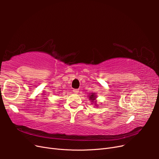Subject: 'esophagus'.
Returning <instances> with one entry per match:
<instances>
[{"label":"esophagus","mask_w":159,"mask_h":159,"mask_svg":"<svg viewBox=\"0 0 159 159\" xmlns=\"http://www.w3.org/2000/svg\"><path fill=\"white\" fill-rule=\"evenodd\" d=\"M73 91H74V93H75V94H78V93H79V89H74V90H73Z\"/></svg>","instance_id":"1"}]
</instances>
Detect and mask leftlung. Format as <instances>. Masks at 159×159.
<instances>
[{
    "mask_svg": "<svg viewBox=\"0 0 159 159\" xmlns=\"http://www.w3.org/2000/svg\"><path fill=\"white\" fill-rule=\"evenodd\" d=\"M96 99V96H95V95H94V93H91V95L89 96V99L91 101V102H93L94 103V102H95V99ZM95 103H96V102H95Z\"/></svg>",
    "mask_w": 159,
    "mask_h": 159,
    "instance_id": "obj_1",
    "label": "left lung"
}]
</instances>
